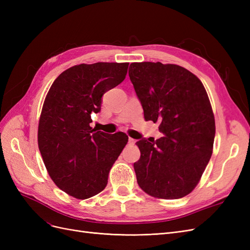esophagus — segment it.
Returning a JSON list of instances; mask_svg holds the SVG:
<instances>
[{
  "label": "esophagus",
  "mask_w": 250,
  "mask_h": 250,
  "mask_svg": "<svg viewBox=\"0 0 250 250\" xmlns=\"http://www.w3.org/2000/svg\"><path fill=\"white\" fill-rule=\"evenodd\" d=\"M128 143H129V144H130V145H134V143H135V140H133V139L129 138V139H128Z\"/></svg>",
  "instance_id": "esophagus-1"
}]
</instances>
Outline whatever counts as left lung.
Returning a JSON list of instances; mask_svg holds the SVG:
<instances>
[{
    "instance_id": "1",
    "label": "left lung",
    "mask_w": 250,
    "mask_h": 250,
    "mask_svg": "<svg viewBox=\"0 0 250 250\" xmlns=\"http://www.w3.org/2000/svg\"><path fill=\"white\" fill-rule=\"evenodd\" d=\"M129 77L144 118L158 123L163 137L137 142L133 164L140 188L158 199H178L198 185L213 153L215 117L202 82L177 64L132 62Z\"/></svg>"
}]
</instances>
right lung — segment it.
Here are the masks:
<instances>
[{
  "label": "right lung",
  "mask_w": 250,
  "mask_h": 250,
  "mask_svg": "<svg viewBox=\"0 0 250 250\" xmlns=\"http://www.w3.org/2000/svg\"><path fill=\"white\" fill-rule=\"evenodd\" d=\"M128 62L81 63L52 83L39 122L37 142L51 179L60 190L87 199L107 185L112 165L126 146L124 132L107 134L90 127L102 96L122 82Z\"/></svg>",
  "instance_id": "add662e5"
}]
</instances>
